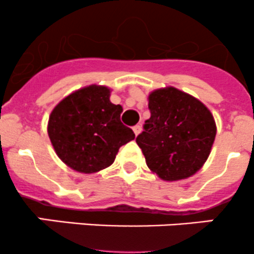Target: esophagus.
Listing matches in <instances>:
<instances>
[{
	"label": "esophagus",
	"instance_id": "esophagus-1",
	"mask_svg": "<svg viewBox=\"0 0 254 254\" xmlns=\"http://www.w3.org/2000/svg\"><path fill=\"white\" fill-rule=\"evenodd\" d=\"M132 130H134V132H135V135H136V136H137V135H139L140 134V132H141V125H135V127H132Z\"/></svg>",
	"mask_w": 254,
	"mask_h": 254
}]
</instances>
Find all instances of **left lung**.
Here are the masks:
<instances>
[{"label": "left lung", "mask_w": 254, "mask_h": 254, "mask_svg": "<svg viewBox=\"0 0 254 254\" xmlns=\"http://www.w3.org/2000/svg\"><path fill=\"white\" fill-rule=\"evenodd\" d=\"M151 117L136 137L147 167L161 179L181 181L205 163L216 135V124L199 99L175 87L148 96Z\"/></svg>", "instance_id": "8db88e82"}]
</instances>
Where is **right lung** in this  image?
Wrapping results in <instances>:
<instances>
[{
	"instance_id": "add662e5",
	"label": "right lung",
	"mask_w": 254,
	"mask_h": 254,
	"mask_svg": "<svg viewBox=\"0 0 254 254\" xmlns=\"http://www.w3.org/2000/svg\"><path fill=\"white\" fill-rule=\"evenodd\" d=\"M111 89L91 86L75 91L51 112L48 134L56 155L77 172H98L109 167L120 146L135 139L120 122L123 108L109 99Z\"/></svg>"
}]
</instances>
